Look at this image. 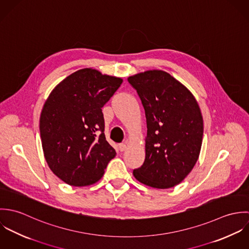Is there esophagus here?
Returning <instances> with one entry per match:
<instances>
[{"instance_id": "1", "label": "esophagus", "mask_w": 249, "mask_h": 249, "mask_svg": "<svg viewBox=\"0 0 249 249\" xmlns=\"http://www.w3.org/2000/svg\"><path fill=\"white\" fill-rule=\"evenodd\" d=\"M119 149H120V151H124L126 149V143H120Z\"/></svg>"}]
</instances>
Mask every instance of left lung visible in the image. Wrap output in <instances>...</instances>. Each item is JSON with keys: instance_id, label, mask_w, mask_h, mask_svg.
<instances>
[{"instance_id": "obj_1", "label": "left lung", "mask_w": 249, "mask_h": 249, "mask_svg": "<svg viewBox=\"0 0 249 249\" xmlns=\"http://www.w3.org/2000/svg\"><path fill=\"white\" fill-rule=\"evenodd\" d=\"M146 119L145 159L133 176L155 189H169L181 183L198 160L203 119L191 91L162 70L130 75Z\"/></svg>"}]
</instances>
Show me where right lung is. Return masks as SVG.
I'll list each match as a JSON object with an SVG mask.
<instances>
[{"label": "right lung", "mask_w": 249, "mask_h": 249, "mask_svg": "<svg viewBox=\"0 0 249 249\" xmlns=\"http://www.w3.org/2000/svg\"><path fill=\"white\" fill-rule=\"evenodd\" d=\"M122 83L121 77L84 68L60 81L46 100L39 121L44 157L65 183L95 184L116 156L104 133L102 107Z\"/></svg>", "instance_id": "1"}]
</instances>
